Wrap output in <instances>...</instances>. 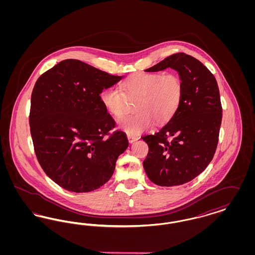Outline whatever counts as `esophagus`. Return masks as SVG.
Segmentation results:
<instances>
[{
  "instance_id": "34e87169",
  "label": "esophagus",
  "mask_w": 255,
  "mask_h": 255,
  "mask_svg": "<svg viewBox=\"0 0 255 255\" xmlns=\"http://www.w3.org/2000/svg\"><path fill=\"white\" fill-rule=\"evenodd\" d=\"M127 137H128V140H129L130 143H132L133 141H135L136 139H138V137L136 135H132V134H128Z\"/></svg>"
}]
</instances>
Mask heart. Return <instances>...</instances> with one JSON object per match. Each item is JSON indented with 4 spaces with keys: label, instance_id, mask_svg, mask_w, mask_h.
Here are the masks:
<instances>
[{
    "label": "heart",
    "instance_id": "heart-1",
    "mask_svg": "<svg viewBox=\"0 0 255 255\" xmlns=\"http://www.w3.org/2000/svg\"><path fill=\"white\" fill-rule=\"evenodd\" d=\"M121 90L110 87L100 94L105 109L116 118H122L128 110V100H135L133 110L137 113L123 118L120 127L130 134L150 129L154 122L158 125L169 122L179 109L183 82L176 73H134L127 78Z\"/></svg>",
    "mask_w": 255,
    "mask_h": 255
}]
</instances>
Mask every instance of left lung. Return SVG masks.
Masks as SVG:
<instances>
[{
  "label": "left lung",
  "instance_id": "left-lung-1",
  "mask_svg": "<svg viewBox=\"0 0 255 255\" xmlns=\"http://www.w3.org/2000/svg\"><path fill=\"white\" fill-rule=\"evenodd\" d=\"M166 68L180 74L183 95L169 122L157 133L141 137L149 147L143 167L155 184L175 186L192 181L212 160L223 109L217 81L202 62L179 52L145 71Z\"/></svg>",
  "mask_w": 255,
  "mask_h": 255
}]
</instances>
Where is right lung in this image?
Segmentation results:
<instances>
[{
    "mask_svg": "<svg viewBox=\"0 0 255 255\" xmlns=\"http://www.w3.org/2000/svg\"><path fill=\"white\" fill-rule=\"evenodd\" d=\"M122 78L67 59L37 79L29 112L35 155L66 190L82 193L102 186L128 147L124 132L110 133L116 122L100 100L101 92Z\"/></svg>",
    "mask_w": 255,
    "mask_h": 255,
    "instance_id": "right-lung-1",
    "label": "right lung"
}]
</instances>
